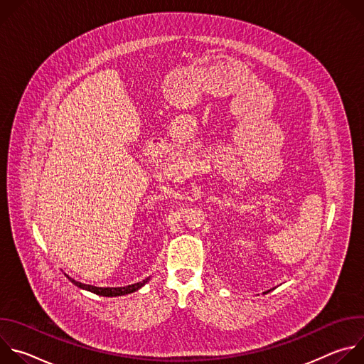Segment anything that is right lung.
<instances>
[{"label":"right lung","mask_w":364,"mask_h":364,"mask_svg":"<svg viewBox=\"0 0 364 364\" xmlns=\"http://www.w3.org/2000/svg\"><path fill=\"white\" fill-rule=\"evenodd\" d=\"M69 281L72 284H75L76 287L82 288V289H86V291H90L96 295H102V296H119V295H125V294H131L134 291H138L148 279L142 281V282H138V284H134V285H128V287H121V288H99V287H93V285H86V284H82V282H77L75 279H72L70 277H68Z\"/></svg>","instance_id":"add662e5"}]
</instances>
